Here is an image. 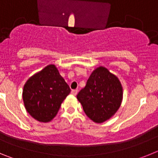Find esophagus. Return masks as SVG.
Instances as JSON below:
<instances>
[{
    "label": "esophagus",
    "instance_id": "1",
    "mask_svg": "<svg viewBox=\"0 0 158 158\" xmlns=\"http://www.w3.org/2000/svg\"><path fill=\"white\" fill-rule=\"evenodd\" d=\"M77 89H73L72 91H71V93H72L73 95H74V96H76L77 94Z\"/></svg>",
    "mask_w": 158,
    "mask_h": 158
}]
</instances>
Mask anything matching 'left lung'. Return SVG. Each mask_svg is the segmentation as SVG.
Segmentation results:
<instances>
[{"mask_svg":"<svg viewBox=\"0 0 158 158\" xmlns=\"http://www.w3.org/2000/svg\"><path fill=\"white\" fill-rule=\"evenodd\" d=\"M77 97L86 115L93 122L101 123L115 115L120 107L122 85L117 77L100 66L92 73Z\"/></svg>","mask_w":158,"mask_h":158,"instance_id":"1","label":"left lung"}]
</instances>
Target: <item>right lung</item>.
I'll return each instance as SVG.
<instances>
[{"label":"right lung","instance_id":"obj_1","mask_svg":"<svg viewBox=\"0 0 158 158\" xmlns=\"http://www.w3.org/2000/svg\"><path fill=\"white\" fill-rule=\"evenodd\" d=\"M69 93V86L55 65H49L25 83L23 90L25 108L36 120L50 122Z\"/></svg>","mask_w":158,"mask_h":158}]
</instances>
